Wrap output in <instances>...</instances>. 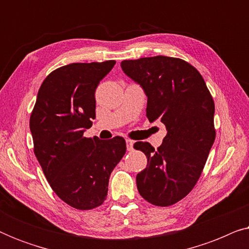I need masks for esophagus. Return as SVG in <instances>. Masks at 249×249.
Returning a JSON list of instances; mask_svg holds the SVG:
<instances>
[{
  "instance_id": "34e87169",
  "label": "esophagus",
  "mask_w": 249,
  "mask_h": 249,
  "mask_svg": "<svg viewBox=\"0 0 249 249\" xmlns=\"http://www.w3.org/2000/svg\"><path fill=\"white\" fill-rule=\"evenodd\" d=\"M125 144H127V149L129 152L134 149V142L130 141V139H125Z\"/></svg>"
}]
</instances>
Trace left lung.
Here are the masks:
<instances>
[{
    "instance_id": "1",
    "label": "left lung",
    "mask_w": 249,
    "mask_h": 249,
    "mask_svg": "<svg viewBox=\"0 0 249 249\" xmlns=\"http://www.w3.org/2000/svg\"><path fill=\"white\" fill-rule=\"evenodd\" d=\"M121 68L147 96L149 121L166 127L158 149L146 142L134 145L147 158L136 177L138 192L153 205H172L196 185L213 146V98L198 71L181 59L142 57L122 61Z\"/></svg>"
}]
</instances>
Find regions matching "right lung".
Returning a JSON list of instances; mask_svg holds the SVG:
<instances>
[{
	"label": "right lung",
	"mask_w": 249,
	"mask_h": 249,
	"mask_svg": "<svg viewBox=\"0 0 249 249\" xmlns=\"http://www.w3.org/2000/svg\"><path fill=\"white\" fill-rule=\"evenodd\" d=\"M115 61L71 63L43 81L29 127L34 152L54 193L78 210L107 198L108 179L125 153L122 137L86 138L95 119V90Z\"/></svg>",
	"instance_id": "1"
}]
</instances>
